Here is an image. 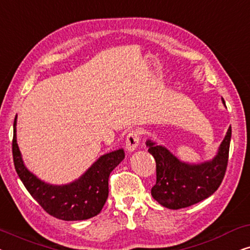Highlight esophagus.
I'll return each mask as SVG.
<instances>
[{"instance_id": "34e87169", "label": "esophagus", "mask_w": 250, "mask_h": 250, "mask_svg": "<svg viewBox=\"0 0 250 250\" xmlns=\"http://www.w3.org/2000/svg\"><path fill=\"white\" fill-rule=\"evenodd\" d=\"M140 143V132L136 131H131L126 136V142H125V146H126V150L129 152L134 151L138 148Z\"/></svg>"}]
</instances>
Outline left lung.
<instances>
[{
  "instance_id": "1",
  "label": "left lung",
  "mask_w": 250,
  "mask_h": 250,
  "mask_svg": "<svg viewBox=\"0 0 250 250\" xmlns=\"http://www.w3.org/2000/svg\"><path fill=\"white\" fill-rule=\"evenodd\" d=\"M230 141L231 126L213 160L190 165L180 162L165 146H157L149 140L148 151L156 160L157 181L151 189L153 199L169 209H180L211 196L221 186L227 172Z\"/></svg>"
}]
</instances>
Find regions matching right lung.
<instances>
[{"label":"right lung","mask_w":250,"mask_h":250,"mask_svg":"<svg viewBox=\"0 0 250 250\" xmlns=\"http://www.w3.org/2000/svg\"><path fill=\"white\" fill-rule=\"evenodd\" d=\"M16 121L13 122L12 156L16 172L23 186L40 206L51 216L63 221H83L100 213L107 201L109 175L124 159V150L119 149L101 156L84 175L66 186H51L29 172L23 165L17 145Z\"/></svg>","instance_id":"obj_1"}]
</instances>
